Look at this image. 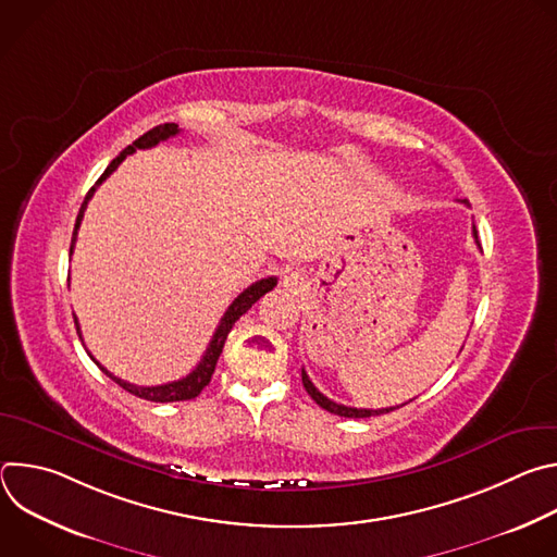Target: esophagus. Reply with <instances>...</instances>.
<instances>
[{"label": "esophagus", "instance_id": "1", "mask_svg": "<svg viewBox=\"0 0 557 557\" xmlns=\"http://www.w3.org/2000/svg\"><path fill=\"white\" fill-rule=\"evenodd\" d=\"M282 286L288 290V293H301L308 284H306V277L301 275V273H297V271H290V273H286L284 275V280H282Z\"/></svg>", "mask_w": 557, "mask_h": 557}]
</instances>
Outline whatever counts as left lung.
Masks as SVG:
<instances>
[{
    "instance_id": "obj_1",
    "label": "left lung",
    "mask_w": 557,
    "mask_h": 557,
    "mask_svg": "<svg viewBox=\"0 0 557 557\" xmlns=\"http://www.w3.org/2000/svg\"><path fill=\"white\" fill-rule=\"evenodd\" d=\"M462 202L467 205V200H462ZM471 231H473L475 245H481V243H479V231H475V226H471ZM301 383H304L306 392L310 394V399H312L317 406L329 410L331 414H337V417H346V419H368V417H379V414H385V412L396 410V408H381V410H363V408H361V410H359V408H348V406L335 404V401L329 399V396H324L320 389H317V387L312 385V381L308 379V374H306L304 368H301Z\"/></svg>"
}]
</instances>
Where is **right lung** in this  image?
Returning <instances> with one entry per match:
<instances>
[{
  "label": "right lung",
  "mask_w": 557,
  "mask_h": 557,
  "mask_svg": "<svg viewBox=\"0 0 557 557\" xmlns=\"http://www.w3.org/2000/svg\"><path fill=\"white\" fill-rule=\"evenodd\" d=\"M181 129H178V125L176 123H165V125H158V127H153V129H149V132H145L140 138H136L132 145H127L114 161L108 165V170L101 174V178L97 181V185L88 191V196H86V200H84V205H82V209H78V215H76V222H74V231H72V243H70V256H72V251H74V243H76V231H78V226H82V220H84V213H86V209H88V202H90V198L95 196V191H97V187L125 161V156H129V153H134L136 149H149V147H153V145H158L161 140H168V138H172V136H176ZM277 286V277H264V280H260V282H256V284H251L249 288H245L240 295H237L233 301H231V306L226 308V312H224V317L220 320V324H218V329H215V333H213V337H211V342H209V348H207V352L202 355V359H200V363L187 374V376H183V379H178V381H172V383H165V385H134V383H127V381H123V379H119V376H114L110 370H106L90 352V357H92V361L114 381V383H119L123 389H127L129 394H134V396H138V399H145V401H153V404H172V401H189V399H196V396L202 392V387L205 385H209V381H211V374H213V370H215V363H218V357H220V352H222V348H224V342H226V337H228V333H231V329H233V324L240 320V317L262 297V295H267L269 290H273ZM74 326H76V333H78V337H82V329H78V322H76V317H74Z\"/></svg>",
  "instance_id": "1"
}]
</instances>
